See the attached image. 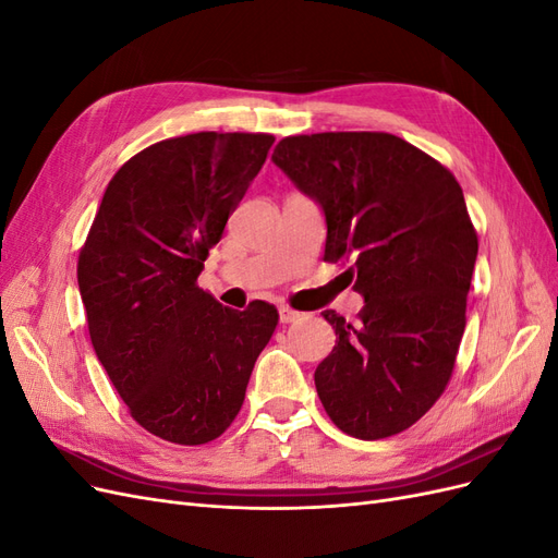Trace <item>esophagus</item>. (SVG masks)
I'll return each mask as SVG.
<instances>
[{"instance_id":"esophagus-1","label":"esophagus","mask_w":558,"mask_h":558,"mask_svg":"<svg viewBox=\"0 0 558 558\" xmlns=\"http://www.w3.org/2000/svg\"><path fill=\"white\" fill-rule=\"evenodd\" d=\"M300 312H295V310H291L289 305H281L279 307V320L281 324H295V320H300Z\"/></svg>"}]
</instances>
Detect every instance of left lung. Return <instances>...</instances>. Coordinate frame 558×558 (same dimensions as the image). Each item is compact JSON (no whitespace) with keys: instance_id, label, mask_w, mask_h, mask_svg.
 Instances as JSON below:
<instances>
[{"instance_id":"left-lung-1","label":"left lung","mask_w":558,"mask_h":558,"mask_svg":"<svg viewBox=\"0 0 558 558\" xmlns=\"http://www.w3.org/2000/svg\"><path fill=\"white\" fill-rule=\"evenodd\" d=\"M272 160L324 209V258L365 298L356 324L324 312L337 340L314 373L320 402L359 440L408 430L445 393L465 330L477 232L461 185L388 132L298 134Z\"/></svg>"}]
</instances>
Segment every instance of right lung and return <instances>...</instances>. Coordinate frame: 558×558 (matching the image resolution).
Here are the masks:
<instances>
[{
  "label": "right lung",
  "mask_w": 558,
  "mask_h": 558,
  "mask_svg": "<svg viewBox=\"0 0 558 558\" xmlns=\"http://www.w3.org/2000/svg\"><path fill=\"white\" fill-rule=\"evenodd\" d=\"M272 134L195 132L132 156L109 181L78 253L99 363L142 428L205 445L240 414L275 305L223 307L197 277L267 158Z\"/></svg>",
  "instance_id": "obj_1"
}]
</instances>
